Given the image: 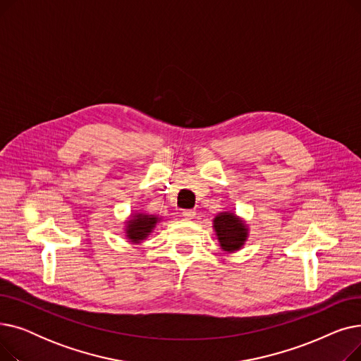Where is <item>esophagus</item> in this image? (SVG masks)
I'll return each mask as SVG.
<instances>
[{
	"instance_id": "34e87169",
	"label": "esophagus",
	"mask_w": 361,
	"mask_h": 361,
	"mask_svg": "<svg viewBox=\"0 0 361 361\" xmlns=\"http://www.w3.org/2000/svg\"><path fill=\"white\" fill-rule=\"evenodd\" d=\"M195 215H196V211H195V209H184V211H183V216H184L185 219H193Z\"/></svg>"
}]
</instances>
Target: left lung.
Segmentation results:
<instances>
[{"mask_svg": "<svg viewBox=\"0 0 361 361\" xmlns=\"http://www.w3.org/2000/svg\"><path fill=\"white\" fill-rule=\"evenodd\" d=\"M214 228L218 235L221 249L225 252H235L243 247L247 240V226L234 214L222 212L214 221Z\"/></svg>", "mask_w": 361, "mask_h": 361, "instance_id": "1", "label": "left lung"}]
</instances>
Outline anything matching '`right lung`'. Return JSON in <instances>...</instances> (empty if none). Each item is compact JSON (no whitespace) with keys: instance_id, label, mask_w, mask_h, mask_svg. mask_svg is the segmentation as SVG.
Returning <instances> with one entry per match:
<instances>
[{"instance_id":"obj_1","label":"right lung","mask_w":361,"mask_h":361,"mask_svg":"<svg viewBox=\"0 0 361 361\" xmlns=\"http://www.w3.org/2000/svg\"><path fill=\"white\" fill-rule=\"evenodd\" d=\"M159 218L155 215H146V214H137L133 216V219L128 221V225L126 228L127 238L131 243H140L145 240L149 233L155 228Z\"/></svg>"}]
</instances>
